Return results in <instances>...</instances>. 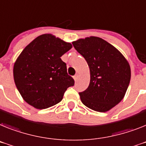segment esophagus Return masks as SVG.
<instances>
[{
    "label": "esophagus",
    "mask_w": 146,
    "mask_h": 146,
    "mask_svg": "<svg viewBox=\"0 0 146 146\" xmlns=\"http://www.w3.org/2000/svg\"><path fill=\"white\" fill-rule=\"evenodd\" d=\"M78 77H79V76H78V74H76V75H75L74 76H73V79H74V80L76 82L77 79H78Z\"/></svg>",
    "instance_id": "obj_1"
}]
</instances>
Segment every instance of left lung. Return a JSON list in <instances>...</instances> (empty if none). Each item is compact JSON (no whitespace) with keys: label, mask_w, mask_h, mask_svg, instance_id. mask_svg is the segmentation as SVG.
I'll use <instances>...</instances> for the list:
<instances>
[{"label":"left lung","mask_w":146,"mask_h":146,"mask_svg":"<svg viewBox=\"0 0 146 146\" xmlns=\"http://www.w3.org/2000/svg\"><path fill=\"white\" fill-rule=\"evenodd\" d=\"M73 45L90 68V84L79 93L81 101L98 112L111 110L123 99L129 85L131 68L128 61L116 47L101 38L79 39Z\"/></svg>","instance_id":"8db88e82"}]
</instances>
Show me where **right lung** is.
<instances>
[{
  "instance_id": "1",
  "label": "right lung",
  "mask_w": 146,
  "mask_h": 146,
  "mask_svg": "<svg viewBox=\"0 0 146 146\" xmlns=\"http://www.w3.org/2000/svg\"><path fill=\"white\" fill-rule=\"evenodd\" d=\"M71 48L70 43L51 34L39 35L26 46L13 67L15 83L24 101L37 109L62 101L67 88L74 85L61 58Z\"/></svg>"
}]
</instances>
